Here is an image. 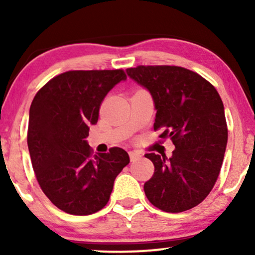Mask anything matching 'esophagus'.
<instances>
[{
	"label": "esophagus",
	"mask_w": 255,
	"mask_h": 255,
	"mask_svg": "<svg viewBox=\"0 0 255 255\" xmlns=\"http://www.w3.org/2000/svg\"><path fill=\"white\" fill-rule=\"evenodd\" d=\"M129 157H130L131 162H134V160L141 158V153H140V152H137V151H130L129 152Z\"/></svg>",
	"instance_id": "obj_1"
}]
</instances>
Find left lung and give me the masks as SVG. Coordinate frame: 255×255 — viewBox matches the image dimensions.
Returning <instances> with one entry per match:
<instances>
[{
	"label": "left lung",
	"instance_id": "obj_1",
	"mask_svg": "<svg viewBox=\"0 0 255 255\" xmlns=\"http://www.w3.org/2000/svg\"><path fill=\"white\" fill-rule=\"evenodd\" d=\"M127 74L150 91L157 110L153 129L175 145L170 158L145 154L154 165L146 197L164 212L191 210L212 191L223 163L228 126L221 96L183 67L137 66Z\"/></svg>",
	"mask_w": 255,
	"mask_h": 255
}]
</instances>
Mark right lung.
I'll return each instance as SVG.
<instances>
[{"instance_id": "obj_1", "label": "right lung", "mask_w": 255, "mask_h": 255, "mask_svg": "<svg viewBox=\"0 0 255 255\" xmlns=\"http://www.w3.org/2000/svg\"><path fill=\"white\" fill-rule=\"evenodd\" d=\"M126 78L124 69L68 71L49 80L32 101L27 129L32 166L44 194L69 215L103 209L116 176L129 163L124 148L93 154L85 140L107 93Z\"/></svg>"}]
</instances>
